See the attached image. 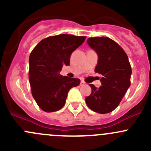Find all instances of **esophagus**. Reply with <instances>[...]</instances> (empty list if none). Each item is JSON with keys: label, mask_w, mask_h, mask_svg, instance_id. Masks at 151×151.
Here are the masks:
<instances>
[{"label": "esophagus", "mask_w": 151, "mask_h": 151, "mask_svg": "<svg viewBox=\"0 0 151 151\" xmlns=\"http://www.w3.org/2000/svg\"><path fill=\"white\" fill-rule=\"evenodd\" d=\"M85 83L84 81H81L80 82V86H83V85H85Z\"/></svg>", "instance_id": "34e87169"}]
</instances>
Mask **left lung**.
Listing matches in <instances>:
<instances>
[{"instance_id": "obj_1", "label": "left lung", "mask_w": 151, "mask_h": 151, "mask_svg": "<svg viewBox=\"0 0 151 151\" xmlns=\"http://www.w3.org/2000/svg\"><path fill=\"white\" fill-rule=\"evenodd\" d=\"M87 42L98 55L95 72L103 77L99 88L89 85L91 93L85 102L94 112L108 113L118 106L130 86L132 68L124 50L109 38H88Z\"/></svg>"}]
</instances>
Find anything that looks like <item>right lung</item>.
Wrapping results in <instances>:
<instances>
[{"mask_svg": "<svg viewBox=\"0 0 151 151\" xmlns=\"http://www.w3.org/2000/svg\"><path fill=\"white\" fill-rule=\"evenodd\" d=\"M85 36L60 34L41 41L29 57V82L38 106L47 112L64 106L67 95L80 79L60 74L63 66H69L71 53L82 45Z\"/></svg>", "mask_w": 151, "mask_h": 151, "instance_id": "right-lung-1", "label": "right lung"}]
</instances>
